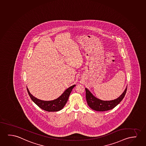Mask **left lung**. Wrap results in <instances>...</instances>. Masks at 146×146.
Segmentation results:
<instances>
[{"label": "left lung", "mask_w": 146, "mask_h": 146, "mask_svg": "<svg viewBox=\"0 0 146 146\" xmlns=\"http://www.w3.org/2000/svg\"><path fill=\"white\" fill-rule=\"evenodd\" d=\"M127 88H126L123 94L116 100L110 101H104L94 97L88 89L85 88L87 102L89 107L93 110L98 111L110 110L117 106L123 100L127 92Z\"/></svg>", "instance_id": "left-lung-1"}]
</instances>
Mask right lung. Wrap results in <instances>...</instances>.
<instances>
[{"mask_svg":"<svg viewBox=\"0 0 146 146\" xmlns=\"http://www.w3.org/2000/svg\"><path fill=\"white\" fill-rule=\"evenodd\" d=\"M75 86V85H73L72 86L69 87L64 91L61 96L56 100L52 101H44L38 100L30 93V91L27 88L29 95L30 96L31 100L38 106L39 108H42L43 110L47 111H57L61 110L65 106L67 102L69 96L72 91V89Z\"/></svg>","mask_w":146,"mask_h":146,"instance_id":"right-lung-1","label":"right lung"}]
</instances>
